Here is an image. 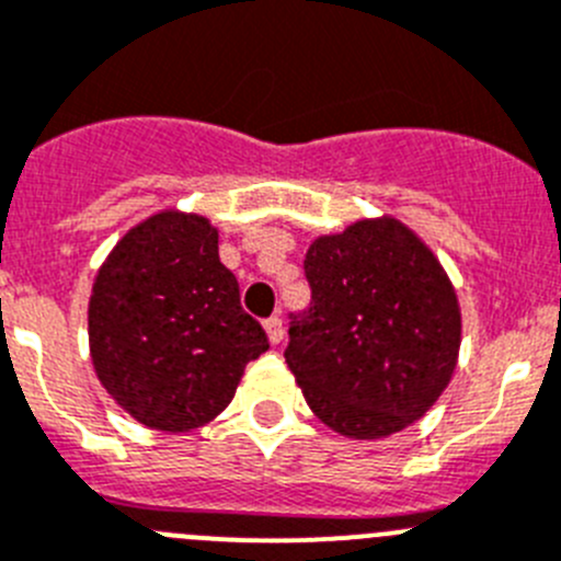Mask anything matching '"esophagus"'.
I'll use <instances>...</instances> for the list:
<instances>
[{
    "label": "esophagus",
    "instance_id": "34e87169",
    "mask_svg": "<svg viewBox=\"0 0 561 561\" xmlns=\"http://www.w3.org/2000/svg\"><path fill=\"white\" fill-rule=\"evenodd\" d=\"M265 332H268V340L274 345H279L282 340H285V323H282L279 316H271L268 321H265Z\"/></svg>",
    "mask_w": 561,
    "mask_h": 561
}]
</instances>
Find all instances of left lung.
<instances>
[{"instance_id": "1", "label": "left lung", "mask_w": 561, "mask_h": 561, "mask_svg": "<svg viewBox=\"0 0 561 561\" xmlns=\"http://www.w3.org/2000/svg\"><path fill=\"white\" fill-rule=\"evenodd\" d=\"M312 301L290 316L287 368L334 432L379 439L410 426L457 368V293L396 218L323 234L305 256Z\"/></svg>"}]
</instances>
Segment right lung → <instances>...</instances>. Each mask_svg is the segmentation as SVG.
Returning <instances> with one entry per match:
<instances>
[{"instance_id":"add662e5","label":"right lung","mask_w":561,"mask_h":561,"mask_svg":"<svg viewBox=\"0 0 561 561\" xmlns=\"http://www.w3.org/2000/svg\"><path fill=\"white\" fill-rule=\"evenodd\" d=\"M88 337L104 390L160 432L213 421L245 365L268 352L218 260V229L176 209L146 218L110 251L93 282Z\"/></svg>"}]
</instances>
